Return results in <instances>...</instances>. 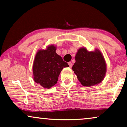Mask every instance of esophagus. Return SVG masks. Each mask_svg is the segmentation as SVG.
Returning a JSON list of instances; mask_svg holds the SVG:
<instances>
[{"instance_id": "esophagus-1", "label": "esophagus", "mask_w": 127, "mask_h": 127, "mask_svg": "<svg viewBox=\"0 0 127 127\" xmlns=\"http://www.w3.org/2000/svg\"><path fill=\"white\" fill-rule=\"evenodd\" d=\"M68 64H69V67H72V65H73V64H72V62H69V63H68Z\"/></svg>"}]
</instances>
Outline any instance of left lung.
<instances>
[{"mask_svg": "<svg viewBox=\"0 0 127 127\" xmlns=\"http://www.w3.org/2000/svg\"><path fill=\"white\" fill-rule=\"evenodd\" d=\"M75 60L72 69L83 86H95L103 80L106 72V64L98 49L88 51L86 48H80L76 54Z\"/></svg>", "mask_w": 127, "mask_h": 127, "instance_id": "1", "label": "left lung"}]
</instances>
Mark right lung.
Segmentation results:
<instances>
[{"label":"right lung","mask_w":127,"mask_h":127,"mask_svg":"<svg viewBox=\"0 0 127 127\" xmlns=\"http://www.w3.org/2000/svg\"><path fill=\"white\" fill-rule=\"evenodd\" d=\"M55 51L56 47L54 45L48 46L46 50H39L33 64L34 81L47 89L57 84L61 70L69 66Z\"/></svg>","instance_id":"obj_1"}]
</instances>
